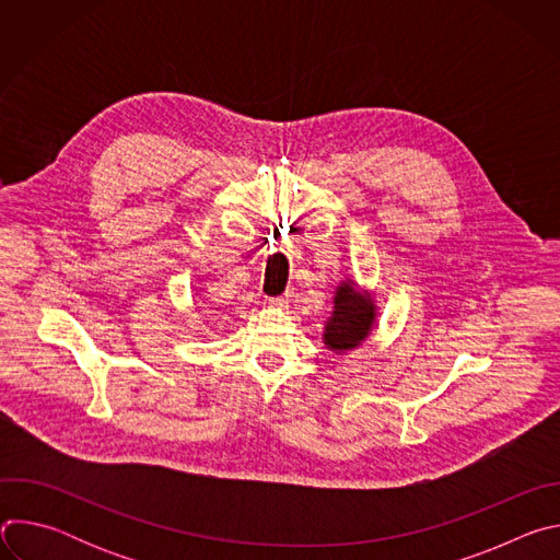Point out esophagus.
<instances>
[{
  "instance_id": "obj_1",
  "label": "esophagus",
  "mask_w": 560,
  "mask_h": 560,
  "mask_svg": "<svg viewBox=\"0 0 560 560\" xmlns=\"http://www.w3.org/2000/svg\"><path fill=\"white\" fill-rule=\"evenodd\" d=\"M292 296H294V292H292V290H285V292H281L279 296H272V303H275L277 307H288V305L292 303Z\"/></svg>"
}]
</instances>
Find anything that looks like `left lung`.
Segmentation results:
<instances>
[{
    "label": "left lung",
    "mask_w": 560,
    "mask_h": 560,
    "mask_svg": "<svg viewBox=\"0 0 560 560\" xmlns=\"http://www.w3.org/2000/svg\"><path fill=\"white\" fill-rule=\"evenodd\" d=\"M374 324V303L370 294H361L352 283H341L335 296V310L328 318L324 343L335 352L357 348L370 335Z\"/></svg>",
    "instance_id": "obj_1"
}]
</instances>
